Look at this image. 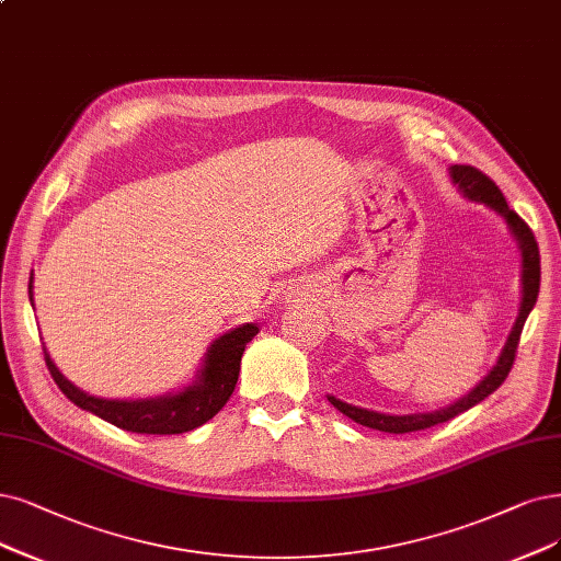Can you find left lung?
Listing matches in <instances>:
<instances>
[{
    "label": "left lung",
    "instance_id": "1",
    "mask_svg": "<svg viewBox=\"0 0 561 561\" xmlns=\"http://www.w3.org/2000/svg\"><path fill=\"white\" fill-rule=\"evenodd\" d=\"M448 175H450V182L458 186V192L467 201L485 205L488 210H492L494 215H500L506 221L517 249H520V259H523L520 309H517L515 323H513L511 333L506 337V344L502 346V354H500V358H496V363L492 365V369L467 392V396H462L460 400H455L446 407H439L434 411H419V413H381V411H371V409H363V407H354L348 402H342L335 396H328L330 404H333L337 411L344 413V416H348L351 421L363 425V427L390 432V434L416 432V430H425V427H432V425L446 423V421L458 416V413L483 402L508 377V371H511L513 360H515L517 342H520V333L525 328V321H527L529 312L536 305L538 286H541V256H538V244L534 240V233L529 231V226L511 210L504 194L496 190V184L490 178H485L481 171L471 169V165H450Z\"/></svg>",
    "mask_w": 561,
    "mask_h": 561
}]
</instances>
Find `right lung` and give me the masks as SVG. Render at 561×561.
<instances>
[{
    "label": "right lung",
    "instance_id": "right-lung-1",
    "mask_svg": "<svg viewBox=\"0 0 561 561\" xmlns=\"http://www.w3.org/2000/svg\"><path fill=\"white\" fill-rule=\"evenodd\" d=\"M32 282L34 277H30V302L34 305ZM256 323H242L226 330L224 335H219L207 346L203 363L196 369L190 386L165 392V396L142 400H108L90 396V392L80 390L61 375L46 346L44 356L50 377L76 407L94 413V416L108 421L119 430L138 434H182L201 427L203 423L217 416L219 409L233 396L244 346L256 337Z\"/></svg>",
    "mask_w": 561,
    "mask_h": 561
}]
</instances>
